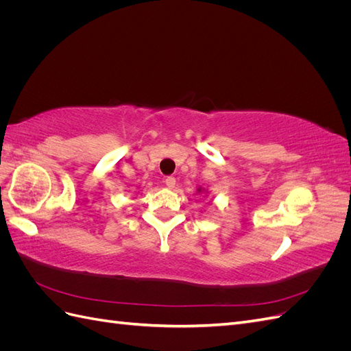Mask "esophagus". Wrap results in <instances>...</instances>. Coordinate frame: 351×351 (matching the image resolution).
<instances>
[{
	"mask_svg": "<svg viewBox=\"0 0 351 351\" xmlns=\"http://www.w3.org/2000/svg\"><path fill=\"white\" fill-rule=\"evenodd\" d=\"M165 186H167L168 189H173V187L176 186V178L171 177V176L167 177V178H165Z\"/></svg>",
	"mask_w": 351,
	"mask_h": 351,
	"instance_id": "34e87169",
	"label": "esophagus"
}]
</instances>
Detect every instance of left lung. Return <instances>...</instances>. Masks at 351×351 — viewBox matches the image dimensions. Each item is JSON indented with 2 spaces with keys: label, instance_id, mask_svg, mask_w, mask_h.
Segmentation results:
<instances>
[{
  "label": "left lung",
  "instance_id": "obj_1",
  "mask_svg": "<svg viewBox=\"0 0 351 351\" xmlns=\"http://www.w3.org/2000/svg\"><path fill=\"white\" fill-rule=\"evenodd\" d=\"M197 192H199V193H202V189H200V187L197 189Z\"/></svg>",
  "mask_w": 351,
  "mask_h": 351
}]
</instances>
